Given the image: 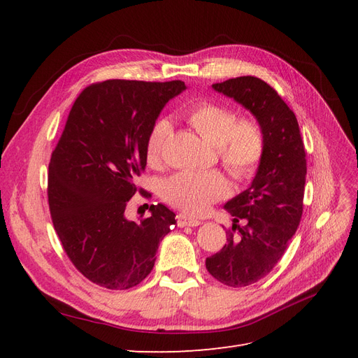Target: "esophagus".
Returning a JSON list of instances; mask_svg holds the SVG:
<instances>
[{"mask_svg": "<svg viewBox=\"0 0 358 358\" xmlns=\"http://www.w3.org/2000/svg\"><path fill=\"white\" fill-rule=\"evenodd\" d=\"M201 221L197 218H191L187 213H179L178 215V225L179 227H197L200 225Z\"/></svg>", "mask_w": 358, "mask_h": 358, "instance_id": "esophagus-1", "label": "esophagus"}]
</instances>
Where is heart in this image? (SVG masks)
I'll return each instance as SVG.
<instances>
[{
    "label": "heart",
    "instance_id": "b5f03b06",
    "mask_svg": "<svg viewBox=\"0 0 358 358\" xmlns=\"http://www.w3.org/2000/svg\"><path fill=\"white\" fill-rule=\"evenodd\" d=\"M183 117L196 131L215 146L216 155L230 176L239 182L252 179L264 158L266 138L263 128L252 116H237L231 106L201 100L189 104ZM171 134V122L158 117L146 137L148 164L157 166ZM229 182L218 170L179 171L161 185V196L175 208L200 215L215 201L229 196Z\"/></svg>",
    "mask_w": 358,
    "mask_h": 358
}]
</instances>
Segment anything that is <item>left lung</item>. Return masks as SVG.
<instances>
[{"instance_id":"8db88e82","label":"left lung","mask_w":358,"mask_h":358,"mask_svg":"<svg viewBox=\"0 0 358 358\" xmlns=\"http://www.w3.org/2000/svg\"><path fill=\"white\" fill-rule=\"evenodd\" d=\"M213 90L251 110L266 138L264 158L251 187L224 206L234 222L227 243L206 258V268L216 280L239 288L272 272L296 234L303 213L306 150L294 112L267 82L241 76L213 83Z\"/></svg>"}]
</instances>
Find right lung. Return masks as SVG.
<instances>
[{
    "label": "right lung",
    "instance_id": "1",
    "mask_svg": "<svg viewBox=\"0 0 358 358\" xmlns=\"http://www.w3.org/2000/svg\"><path fill=\"white\" fill-rule=\"evenodd\" d=\"M185 90L182 80L112 79L79 94L52 150L48 173L50 218L73 266L92 284L128 289L152 272L158 243L176 225L164 204L140 222L125 208L146 169L150 125L166 103Z\"/></svg>",
    "mask_w": 358,
    "mask_h": 358
}]
</instances>
